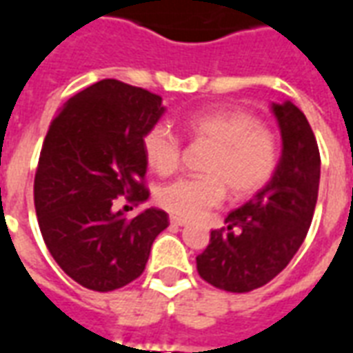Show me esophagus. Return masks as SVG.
<instances>
[{"instance_id":"obj_1","label":"esophagus","mask_w":353,"mask_h":353,"mask_svg":"<svg viewBox=\"0 0 353 353\" xmlns=\"http://www.w3.org/2000/svg\"><path fill=\"white\" fill-rule=\"evenodd\" d=\"M170 223H172V225H176V227H185V225H187V221L181 219V217H170Z\"/></svg>"}]
</instances>
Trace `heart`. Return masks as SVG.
I'll return each mask as SVG.
<instances>
[{
    "label": "heart",
    "instance_id": "1",
    "mask_svg": "<svg viewBox=\"0 0 353 353\" xmlns=\"http://www.w3.org/2000/svg\"><path fill=\"white\" fill-rule=\"evenodd\" d=\"M192 141L212 145L202 164L206 176L181 177L162 187L159 204L181 219H199L225 200V191L245 199L263 189L278 168L280 143L248 111H200L183 123ZM183 143L168 124H153L143 136L149 168L170 176L179 168Z\"/></svg>",
    "mask_w": 353,
    "mask_h": 353
}]
</instances>
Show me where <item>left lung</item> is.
<instances>
[{
  "label": "left lung",
  "instance_id": "left-lung-1",
  "mask_svg": "<svg viewBox=\"0 0 353 353\" xmlns=\"http://www.w3.org/2000/svg\"><path fill=\"white\" fill-rule=\"evenodd\" d=\"M281 132V159L272 179L244 206L230 212L223 229L196 257L200 278L230 293L263 288L289 265L310 229L319 189V149L301 109L272 103Z\"/></svg>",
  "mask_w": 353,
  "mask_h": 353
}]
</instances>
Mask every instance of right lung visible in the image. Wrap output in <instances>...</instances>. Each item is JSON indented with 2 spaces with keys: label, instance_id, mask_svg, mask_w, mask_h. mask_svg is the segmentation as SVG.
<instances>
[{
  "label": "right lung",
  "instance_id": "obj_1",
  "mask_svg": "<svg viewBox=\"0 0 353 353\" xmlns=\"http://www.w3.org/2000/svg\"><path fill=\"white\" fill-rule=\"evenodd\" d=\"M164 113L162 98L123 81L103 79L75 94L52 119L34 179V204L45 245L72 280L115 291L141 276L168 214L147 208L143 136Z\"/></svg>",
  "mask_w": 353,
  "mask_h": 353
}]
</instances>
